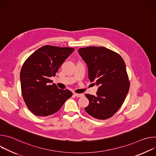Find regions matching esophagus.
Instances as JSON below:
<instances>
[{
    "label": "esophagus",
    "instance_id": "esophagus-1",
    "mask_svg": "<svg viewBox=\"0 0 156 156\" xmlns=\"http://www.w3.org/2000/svg\"><path fill=\"white\" fill-rule=\"evenodd\" d=\"M73 94H74V96H75V97H77V98H81V97L83 96V94H77V93H74Z\"/></svg>",
    "mask_w": 156,
    "mask_h": 156
}]
</instances>
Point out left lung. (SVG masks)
<instances>
[{"instance_id":"obj_1","label":"left lung","mask_w":156,"mask_h":156,"mask_svg":"<svg viewBox=\"0 0 156 156\" xmlns=\"http://www.w3.org/2000/svg\"><path fill=\"white\" fill-rule=\"evenodd\" d=\"M88 67L91 82L99 86L96 96L86 94L90 101L86 112L99 120L112 117L122 105L129 89L125 62L118 53L104 47L80 48Z\"/></svg>"}]
</instances>
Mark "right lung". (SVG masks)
Here are the masks:
<instances>
[{
	"label": "right lung",
	"instance_id": "add662e5",
	"mask_svg": "<svg viewBox=\"0 0 156 156\" xmlns=\"http://www.w3.org/2000/svg\"><path fill=\"white\" fill-rule=\"evenodd\" d=\"M74 48L46 45L36 51L24 62L20 72L21 93L32 113L39 117L55 114L72 96L69 90H60L50 77L55 76L60 65Z\"/></svg>",
	"mask_w": 156,
	"mask_h": 156
}]
</instances>
